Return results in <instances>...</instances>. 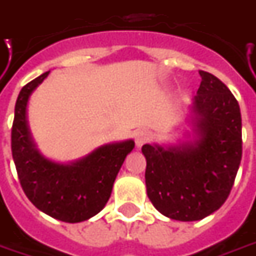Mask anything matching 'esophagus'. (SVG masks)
I'll return each mask as SVG.
<instances>
[{
	"label": "esophagus",
	"mask_w": 256,
	"mask_h": 256,
	"mask_svg": "<svg viewBox=\"0 0 256 256\" xmlns=\"http://www.w3.org/2000/svg\"><path fill=\"white\" fill-rule=\"evenodd\" d=\"M151 138V133L148 130H146V128H142V130H138V132H136L134 134V142L136 146L140 148L142 144H146L147 142H150Z\"/></svg>",
	"instance_id": "obj_1"
}]
</instances>
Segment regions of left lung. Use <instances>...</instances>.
I'll return each instance as SVG.
<instances>
[{
    "mask_svg": "<svg viewBox=\"0 0 256 256\" xmlns=\"http://www.w3.org/2000/svg\"><path fill=\"white\" fill-rule=\"evenodd\" d=\"M199 74L190 116L194 138L142 148L148 199L161 214L179 222L202 220L223 206L242 157L237 99L213 74Z\"/></svg>",
    "mask_w": 256,
    "mask_h": 256,
    "instance_id": "obj_1",
    "label": "left lung"
}]
</instances>
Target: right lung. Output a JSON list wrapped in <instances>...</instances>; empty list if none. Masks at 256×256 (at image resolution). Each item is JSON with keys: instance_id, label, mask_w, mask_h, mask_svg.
Listing matches in <instances>:
<instances>
[{"instance_id": "obj_1", "label": "right lung", "mask_w": 256, "mask_h": 256, "mask_svg": "<svg viewBox=\"0 0 256 256\" xmlns=\"http://www.w3.org/2000/svg\"><path fill=\"white\" fill-rule=\"evenodd\" d=\"M43 72L19 92L12 124V158L28 199L40 212L66 223H80L98 214L110 198L133 140L100 146L81 160L60 164L42 156L33 142L26 109L32 92L44 81Z\"/></svg>"}]
</instances>
